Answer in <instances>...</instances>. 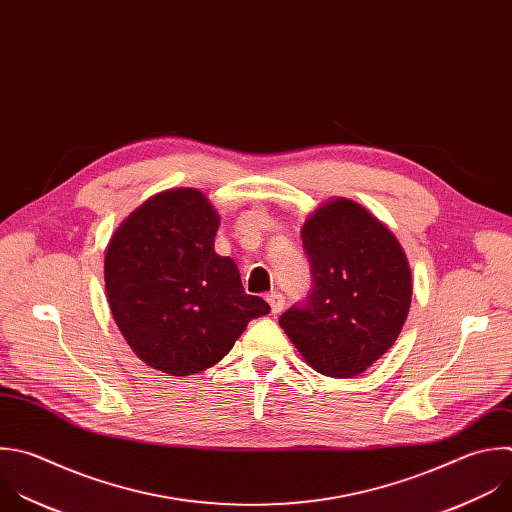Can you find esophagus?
<instances>
[{"mask_svg": "<svg viewBox=\"0 0 512 512\" xmlns=\"http://www.w3.org/2000/svg\"><path fill=\"white\" fill-rule=\"evenodd\" d=\"M265 299H267V303L271 307V313H279L283 309V305H285V297L279 291H271Z\"/></svg>", "mask_w": 512, "mask_h": 512, "instance_id": "obj_1", "label": "esophagus"}]
</instances>
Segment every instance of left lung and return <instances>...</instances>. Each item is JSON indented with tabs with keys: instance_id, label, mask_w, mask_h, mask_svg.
<instances>
[{
	"instance_id": "8db88e82",
	"label": "left lung",
	"mask_w": 512,
	"mask_h": 512,
	"mask_svg": "<svg viewBox=\"0 0 512 512\" xmlns=\"http://www.w3.org/2000/svg\"><path fill=\"white\" fill-rule=\"evenodd\" d=\"M311 291L279 325L305 362L331 378H354L398 339L412 275L398 239L364 207L335 199L301 229Z\"/></svg>"
}]
</instances>
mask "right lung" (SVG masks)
<instances>
[{"label":"right lung","instance_id":"1","mask_svg":"<svg viewBox=\"0 0 512 512\" xmlns=\"http://www.w3.org/2000/svg\"><path fill=\"white\" fill-rule=\"evenodd\" d=\"M219 217L195 189L154 195L112 235L108 303L134 354L170 376L223 360L247 323L271 311L247 295L231 257L215 253Z\"/></svg>","mask_w":512,"mask_h":512}]
</instances>
